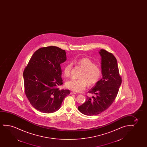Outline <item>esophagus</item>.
Returning <instances> with one entry per match:
<instances>
[{"instance_id": "1", "label": "esophagus", "mask_w": 147, "mask_h": 147, "mask_svg": "<svg viewBox=\"0 0 147 147\" xmlns=\"http://www.w3.org/2000/svg\"><path fill=\"white\" fill-rule=\"evenodd\" d=\"M70 94H76L77 93L76 92H75V91H72L71 92Z\"/></svg>"}]
</instances>
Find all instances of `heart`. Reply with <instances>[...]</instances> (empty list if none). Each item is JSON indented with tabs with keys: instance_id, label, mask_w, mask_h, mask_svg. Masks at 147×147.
Returning a JSON list of instances; mask_svg holds the SVG:
<instances>
[{
	"instance_id": "heart-1",
	"label": "heart",
	"mask_w": 147,
	"mask_h": 147,
	"mask_svg": "<svg viewBox=\"0 0 147 147\" xmlns=\"http://www.w3.org/2000/svg\"><path fill=\"white\" fill-rule=\"evenodd\" d=\"M77 63L83 69L80 79H71L66 83L67 87L76 92L84 90L88 84L93 86L98 82L102 74L100 68L96 66L92 60L88 57H83L77 61ZM72 64L69 63L66 65L63 69L65 77L70 76Z\"/></svg>"
}]
</instances>
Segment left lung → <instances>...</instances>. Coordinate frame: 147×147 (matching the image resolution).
Returning a JSON list of instances; mask_svg holds the SVG:
<instances>
[{
	"mask_svg": "<svg viewBox=\"0 0 147 147\" xmlns=\"http://www.w3.org/2000/svg\"><path fill=\"white\" fill-rule=\"evenodd\" d=\"M99 54L102 78L88 91L95 96H87L86 101L78 107L80 112L86 115H98L106 111L115 100L122 82L115 57L103 49Z\"/></svg>",
	"mask_w": 147,
	"mask_h": 147,
	"instance_id": "left-lung-1",
	"label": "left lung"
}]
</instances>
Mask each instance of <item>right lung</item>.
Returning a JSON list of instances; mask_svg holds the SVG:
<instances>
[{
	"mask_svg": "<svg viewBox=\"0 0 147 147\" xmlns=\"http://www.w3.org/2000/svg\"><path fill=\"white\" fill-rule=\"evenodd\" d=\"M64 50L56 46L38 49L24 68V92L30 104L42 113H49L60 108L69 90H60L63 84L60 64L66 60Z\"/></svg>",
	"mask_w": 147,
	"mask_h": 147,
	"instance_id": "obj_1",
	"label": "right lung"
}]
</instances>
